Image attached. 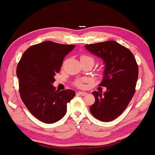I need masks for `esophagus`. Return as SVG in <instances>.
Listing matches in <instances>:
<instances>
[{"instance_id": "obj_1", "label": "esophagus", "mask_w": 155, "mask_h": 155, "mask_svg": "<svg viewBox=\"0 0 155 155\" xmlns=\"http://www.w3.org/2000/svg\"><path fill=\"white\" fill-rule=\"evenodd\" d=\"M77 95L85 96L86 95H87V92H77Z\"/></svg>"}]
</instances>
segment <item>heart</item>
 <instances>
[{
  "instance_id": "obj_1",
  "label": "heart",
  "mask_w": 155,
  "mask_h": 155,
  "mask_svg": "<svg viewBox=\"0 0 155 155\" xmlns=\"http://www.w3.org/2000/svg\"><path fill=\"white\" fill-rule=\"evenodd\" d=\"M80 60H90V61H92L93 63L94 62H95V59H94L92 57L90 56V55H87V54L81 55V58H80ZM86 81H87V79H85V78H81V79L76 80V81H74V85H75L76 87H77L83 88L84 87V83L86 82Z\"/></svg>"
}]
</instances>
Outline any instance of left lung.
I'll list each match as a JSON object with an SVG mask.
<instances>
[{"mask_svg":"<svg viewBox=\"0 0 155 155\" xmlns=\"http://www.w3.org/2000/svg\"><path fill=\"white\" fill-rule=\"evenodd\" d=\"M85 48L105 63L104 79L99 86L106 91H95V104L90 108L95 118L110 122L123 112L136 92L138 66L133 53L114 41L86 44Z\"/></svg>","mask_w":155,"mask_h":155,"instance_id":"1","label":"left lung"}]
</instances>
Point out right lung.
Returning a JSON list of instances; mask_svg holds the SVG:
<instances>
[{"instance_id": "obj_1", "label": "right lung", "mask_w": 155, "mask_h": 155, "mask_svg": "<svg viewBox=\"0 0 155 155\" xmlns=\"http://www.w3.org/2000/svg\"><path fill=\"white\" fill-rule=\"evenodd\" d=\"M74 47L44 41L28 48L17 65L21 99L32 114L44 123L61 120L67 111V104L76 95L72 90L59 92L52 86L64 58Z\"/></svg>"}]
</instances>
